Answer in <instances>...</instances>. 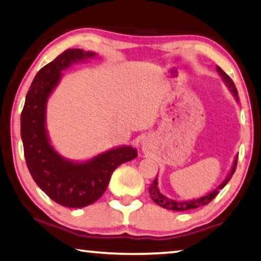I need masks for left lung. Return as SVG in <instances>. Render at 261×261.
Segmentation results:
<instances>
[{
  "label": "left lung",
  "mask_w": 261,
  "mask_h": 261,
  "mask_svg": "<svg viewBox=\"0 0 261 261\" xmlns=\"http://www.w3.org/2000/svg\"><path fill=\"white\" fill-rule=\"evenodd\" d=\"M217 71L219 72V74L222 75L224 82L227 84V86L230 87V90L232 91V93L236 97V99H238V91L236 89L234 84H233V80H232L228 75L224 72L222 69H220L219 66H217ZM237 162H238V156L234 160V163H233V167H232L231 172L228 174L227 178L224 181L220 186L217 188V189L214 190L212 192H210L209 195L204 196V197H200L197 199H192V200H187V202H176V200H172L169 199L167 197H164V196L160 192V190L158 189V176H156L155 179L153 181V183L150 184L149 187V195L151 199L154 200L156 204H159L160 206L162 207H166V209H169V210H174V211H186V210H191V209H196V207H199V206H203V205H206V204H209L212 199H214L216 196L219 194V191L223 189L224 187L226 186L227 182L230 181L232 175L234 174L236 171V168H237Z\"/></svg>",
  "instance_id": "left-lung-1"
}]
</instances>
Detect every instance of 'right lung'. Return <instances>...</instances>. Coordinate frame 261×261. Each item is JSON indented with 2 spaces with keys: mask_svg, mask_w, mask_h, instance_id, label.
<instances>
[{
  "mask_svg": "<svg viewBox=\"0 0 261 261\" xmlns=\"http://www.w3.org/2000/svg\"><path fill=\"white\" fill-rule=\"evenodd\" d=\"M92 52L67 49L36 74L25 97L21 114V135L24 158L34 181L55 200L66 207H84L101 197L111 175L120 164L134 160L138 151L120 147L98 155L85 163L63 159L51 147L45 130V106L52 90L61 79V71Z\"/></svg>",
  "mask_w": 261,
  "mask_h": 261,
  "instance_id": "1",
  "label": "right lung"
}]
</instances>
